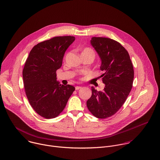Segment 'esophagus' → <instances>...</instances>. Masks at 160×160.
Wrapping results in <instances>:
<instances>
[{
	"mask_svg": "<svg viewBox=\"0 0 160 160\" xmlns=\"http://www.w3.org/2000/svg\"><path fill=\"white\" fill-rule=\"evenodd\" d=\"M80 88H81V87H80V86H76V87H75V90H79Z\"/></svg>",
	"mask_w": 160,
	"mask_h": 160,
	"instance_id": "34e87169",
	"label": "esophagus"
}]
</instances>
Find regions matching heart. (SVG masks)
I'll return each instance as SVG.
<instances>
[{"instance_id":"1","label":"heart","mask_w":160,"mask_h":160,"mask_svg":"<svg viewBox=\"0 0 160 160\" xmlns=\"http://www.w3.org/2000/svg\"><path fill=\"white\" fill-rule=\"evenodd\" d=\"M83 52H89V53H92L93 55H95L94 52H93L91 48H85L83 50Z\"/></svg>"}]
</instances>
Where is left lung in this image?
I'll list each match as a JSON object with an SVG mask.
<instances>
[{
    "label": "left lung",
    "instance_id": "left-lung-1",
    "mask_svg": "<svg viewBox=\"0 0 160 160\" xmlns=\"http://www.w3.org/2000/svg\"><path fill=\"white\" fill-rule=\"evenodd\" d=\"M90 43L99 55L105 88L97 91L92 87V97L87 100L89 111L98 118H107L116 113L125 102L133 86L134 70L127 50L109 38L92 37Z\"/></svg>",
    "mask_w": 160,
    "mask_h": 160
}]
</instances>
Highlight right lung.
<instances>
[{"label": "right lung", "mask_w": 160, "mask_h": 160, "mask_svg": "<svg viewBox=\"0 0 160 160\" xmlns=\"http://www.w3.org/2000/svg\"><path fill=\"white\" fill-rule=\"evenodd\" d=\"M75 40L73 36H62L38 43L25 62L22 75L27 97L33 109L46 119L55 118L63 110L75 89L60 84L56 74Z\"/></svg>", "instance_id": "1"}]
</instances>
